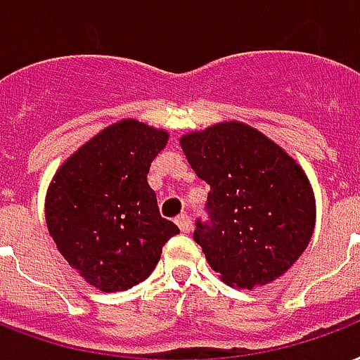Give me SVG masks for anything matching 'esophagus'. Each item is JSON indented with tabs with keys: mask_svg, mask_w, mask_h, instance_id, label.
Returning <instances> with one entry per match:
<instances>
[{
	"mask_svg": "<svg viewBox=\"0 0 360 360\" xmlns=\"http://www.w3.org/2000/svg\"><path fill=\"white\" fill-rule=\"evenodd\" d=\"M176 225L180 227L182 233H189L191 231V218H189L188 214H180L176 218Z\"/></svg>",
	"mask_w": 360,
	"mask_h": 360,
	"instance_id": "esophagus-1",
	"label": "esophagus"
}]
</instances>
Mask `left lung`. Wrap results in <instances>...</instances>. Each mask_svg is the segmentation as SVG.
<instances>
[{
  "label": "left lung",
  "instance_id": "8db88e82",
  "mask_svg": "<svg viewBox=\"0 0 360 360\" xmlns=\"http://www.w3.org/2000/svg\"><path fill=\"white\" fill-rule=\"evenodd\" d=\"M180 146L195 174L210 186V221H199L193 233L208 264L238 289L285 274L316 227V197L302 167L236 120L186 133Z\"/></svg>",
  "mask_w": 360,
  "mask_h": 360
}]
</instances>
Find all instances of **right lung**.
Wrapping results in <instances>:
<instances>
[{"instance_id":"right-lung-1","label":"right lung","mask_w":360,"mask_h":360,"mask_svg":"<svg viewBox=\"0 0 360 360\" xmlns=\"http://www.w3.org/2000/svg\"><path fill=\"white\" fill-rule=\"evenodd\" d=\"M167 141L165 129L120 120L69 155L46 189L44 219L58 252L99 291L146 280L161 248L180 233L161 218L146 180Z\"/></svg>"}]
</instances>
